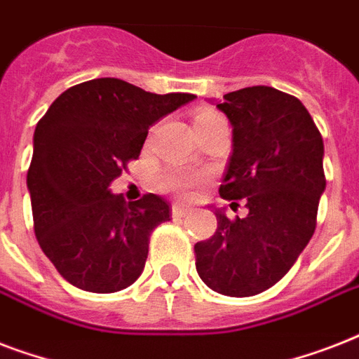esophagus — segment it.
Masks as SVG:
<instances>
[{"instance_id": "1", "label": "esophagus", "mask_w": 359, "mask_h": 359, "mask_svg": "<svg viewBox=\"0 0 359 359\" xmlns=\"http://www.w3.org/2000/svg\"><path fill=\"white\" fill-rule=\"evenodd\" d=\"M191 212V207H186L182 203H175L173 207H171V214H173V218H184L186 214Z\"/></svg>"}]
</instances>
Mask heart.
Segmentation results:
<instances>
[{"instance_id":"1","label":"heart","mask_w":359,"mask_h":359,"mask_svg":"<svg viewBox=\"0 0 359 359\" xmlns=\"http://www.w3.org/2000/svg\"><path fill=\"white\" fill-rule=\"evenodd\" d=\"M218 121H224V117L216 114V111H212V109H201L194 117V126L218 123ZM199 182H201V177L196 173H188V171H173V173L163 175L162 180H160L162 188L177 191V194H182V196H188Z\"/></svg>"}]
</instances>
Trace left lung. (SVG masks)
<instances>
[{
  "label": "left lung",
  "instance_id": "obj_1",
  "mask_svg": "<svg viewBox=\"0 0 359 359\" xmlns=\"http://www.w3.org/2000/svg\"><path fill=\"white\" fill-rule=\"evenodd\" d=\"M233 126V154L219 196L245 199L248 216L214 208L218 229L196 244L203 283L219 294H259L289 272L317 225L326 188L323 135L298 98L255 86L216 104Z\"/></svg>",
  "mask_w": 359,
  "mask_h": 359
}]
</instances>
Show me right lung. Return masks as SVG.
Segmentation results:
<instances>
[{
	"label": "right lung",
	"instance_id": "right-lung-1",
	"mask_svg": "<svg viewBox=\"0 0 359 359\" xmlns=\"http://www.w3.org/2000/svg\"><path fill=\"white\" fill-rule=\"evenodd\" d=\"M194 98L97 78L59 95L39 121L27 171L35 236L70 285L106 294L141 276L169 205L154 194L126 203L109 184L140 156L152 124Z\"/></svg>",
	"mask_w": 359,
	"mask_h": 359
}]
</instances>
